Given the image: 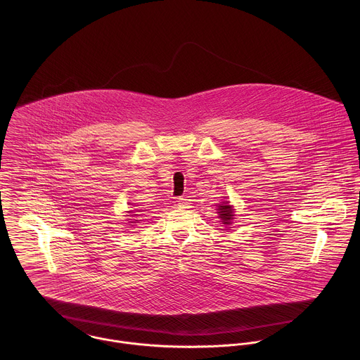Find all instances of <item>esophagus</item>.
<instances>
[{
  "instance_id": "1",
  "label": "esophagus",
  "mask_w": 360,
  "mask_h": 360,
  "mask_svg": "<svg viewBox=\"0 0 360 360\" xmlns=\"http://www.w3.org/2000/svg\"><path fill=\"white\" fill-rule=\"evenodd\" d=\"M177 205L187 206L188 205V200H187V198H184V197H181V198H179V201H177Z\"/></svg>"
}]
</instances>
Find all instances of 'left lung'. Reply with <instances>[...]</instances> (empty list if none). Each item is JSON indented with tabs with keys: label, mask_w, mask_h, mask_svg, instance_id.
I'll use <instances>...</instances> for the list:
<instances>
[{
	"label": "left lung",
	"mask_w": 360,
	"mask_h": 360,
	"mask_svg": "<svg viewBox=\"0 0 360 360\" xmlns=\"http://www.w3.org/2000/svg\"><path fill=\"white\" fill-rule=\"evenodd\" d=\"M217 213H219V217H220V221L224 224V226H230L233 219H234V209L233 206L229 205V202H221L217 205Z\"/></svg>",
	"instance_id": "obj_1"
}]
</instances>
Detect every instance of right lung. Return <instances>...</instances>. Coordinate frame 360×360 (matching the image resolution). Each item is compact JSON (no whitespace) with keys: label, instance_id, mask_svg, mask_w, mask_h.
Wrapping results in <instances>:
<instances>
[{"label":"right lung","instance_id":"1","mask_svg":"<svg viewBox=\"0 0 360 360\" xmlns=\"http://www.w3.org/2000/svg\"><path fill=\"white\" fill-rule=\"evenodd\" d=\"M130 212H131V210H130ZM134 216H139V214H134ZM131 223H137V220H136V221H131Z\"/></svg>","mask_w":360,"mask_h":360}]
</instances>
